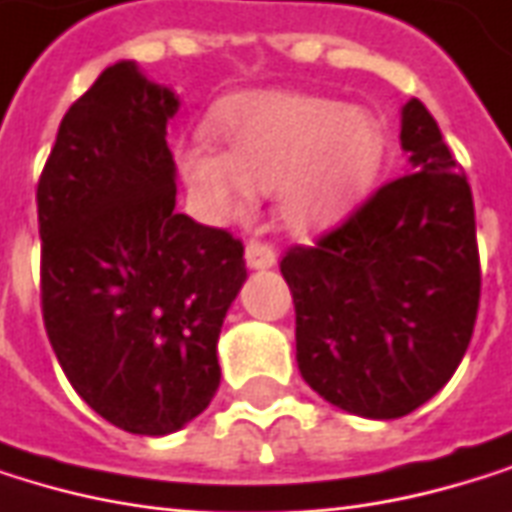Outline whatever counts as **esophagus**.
Returning <instances> with one entry per match:
<instances>
[{
  "instance_id": "1",
  "label": "esophagus",
  "mask_w": 512,
  "mask_h": 512,
  "mask_svg": "<svg viewBox=\"0 0 512 512\" xmlns=\"http://www.w3.org/2000/svg\"><path fill=\"white\" fill-rule=\"evenodd\" d=\"M245 264H248V270H270L276 264V251L264 242H248L245 245Z\"/></svg>"
}]
</instances>
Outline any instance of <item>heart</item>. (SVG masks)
<instances>
[{
    "label": "heart",
    "mask_w": 512,
    "mask_h": 512,
    "mask_svg": "<svg viewBox=\"0 0 512 512\" xmlns=\"http://www.w3.org/2000/svg\"><path fill=\"white\" fill-rule=\"evenodd\" d=\"M212 130L221 151L191 142L178 169L218 221L242 218L251 194L276 197L291 233H315L352 212L379 181L388 136L364 105L303 90H248L227 99Z\"/></svg>",
    "instance_id": "b5f03b06"
}]
</instances>
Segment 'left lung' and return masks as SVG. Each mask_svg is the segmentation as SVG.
<instances>
[{
  "label": "left lung",
  "mask_w": 512,
  "mask_h": 512,
  "mask_svg": "<svg viewBox=\"0 0 512 512\" xmlns=\"http://www.w3.org/2000/svg\"><path fill=\"white\" fill-rule=\"evenodd\" d=\"M400 148L407 175L282 258L300 376L364 419H400L431 400L461 364L480 306L470 185L419 99L400 108Z\"/></svg>",
  "instance_id": "1"
}]
</instances>
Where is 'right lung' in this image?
<instances>
[{
	"instance_id": "1",
	"label": "right lung",
	"mask_w": 512,
	"mask_h": 512,
	"mask_svg": "<svg viewBox=\"0 0 512 512\" xmlns=\"http://www.w3.org/2000/svg\"><path fill=\"white\" fill-rule=\"evenodd\" d=\"M178 93L136 60L69 108L39 181L42 312L72 388L105 422L163 437L218 391L242 242L175 212Z\"/></svg>"
}]
</instances>
